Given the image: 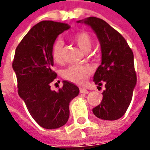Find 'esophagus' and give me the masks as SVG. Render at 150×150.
I'll list each match as a JSON object with an SVG mask.
<instances>
[{"mask_svg": "<svg viewBox=\"0 0 150 150\" xmlns=\"http://www.w3.org/2000/svg\"><path fill=\"white\" fill-rule=\"evenodd\" d=\"M79 91H80V93H82V94H88L89 93V91L86 88H80Z\"/></svg>", "mask_w": 150, "mask_h": 150, "instance_id": "esophagus-1", "label": "esophagus"}]
</instances>
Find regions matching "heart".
Masks as SVG:
<instances>
[{
    "instance_id": "b5f03b06",
    "label": "heart",
    "mask_w": 150,
    "mask_h": 150,
    "mask_svg": "<svg viewBox=\"0 0 150 150\" xmlns=\"http://www.w3.org/2000/svg\"><path fill=\"white\" fill-rule=\"evenodd\" d=\"M73 42L84 52H87L93 46V39L88 33L80 32L71 37ZM64 43L60 40L55 41L52 46V58L56 63H61L63 60ZM93 73V67L87 64L71 65L63 71L64 77L76 84H83L87 78Z\"/></svg>"
}]
</instances>
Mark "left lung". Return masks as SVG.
<instances>
[{
	"instance_id": "1",
	"label": "left lung",
	"mask_w": 150,
	"mask_h": 150,
	"mask_svg": "<svg viewBox=\"0 0 150 150\" xmlns=\"http://www.w3.org/2000/svg\"><path fill=\"white\" fill-rule=\"evenodd\" d=\"M77 23L91 28L100 43L101 64L94 82L105 84L106 89L101 103L92 111L103 120L119 119L128 109L137 83L133 52L122 35L102 19L90 16Z\"/></svg>"
}]
</instances>
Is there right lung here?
Returning <instances> with one entry per match:
<instances>
[{
	"label": "right lung",
	"instance_id": "obj_1",
	"mask_svg": "<svg viewBox=\"0 0 150 150\" xmlns=\"http://www.w3.org/2000/svg\"><path fill=\"white\" fill-rule=\"evenodd\" d=\"M69 28L67 24L51 21L36 24L17 46L13 62L19 96L33 119L47 129L59 128L67 122L70 102L79 93L78 86L67 81H63V87L58 91H52L50 86L57 76L52 70L53 44Z\"/></svg>",
	"mask_w": 150,
	"mask_h": 150
}]
</instances>
